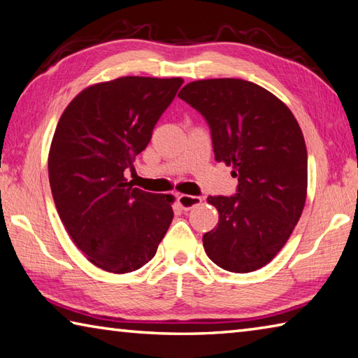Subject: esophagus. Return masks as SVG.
<instances>
[{"instance_id": "34e87169", "label": "esophagus", "mask_w": 358, "mask_h": 358, "mask_svg": "<svg viewBox=\"0 0 358 358\" xmlns=\"http://www.w3.org/2000/svg\"><path fill=\"white\" fill-rule=\"evenodd\" d=\"M203 203V199L199 196H192V195H179L178 196V204L180 206V209L184 210H190L193 208H196Z\"/></svg>"}]
</instances>
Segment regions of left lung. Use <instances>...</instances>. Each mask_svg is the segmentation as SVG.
<instances>
[{"label": "left lung", "mask_w": 358, "mask_h": 358, "mask_svg": "<svg viewBox=\"0 0 358 358\" xmlns=\"http://www.w3.org/2000/svg\"><path fill=\"white\" fill-rule=\"evenodd\" d=\"M206 117L215 160L233 166L236 196H209L218 224L203 245L218 267L248 273L268 264L302 215L308 187L303 134L291 110L241 78L192 81L179 92Z\"/></svg>", "instance_id": "8db88e82"}]
</instances>
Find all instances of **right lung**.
Returning <instances> with one entry per match:
<instances>
[{"label":"right lung","mask_w":358,"mask_h":358,"mask_svg":"<svg viewBox=\"0 0 358 358\" xmlns=\"http://www.w3.org/2000/svg\"><path fill=\"white\" fill-rule=\"evenodd\" d=\"M182 78L121 77L85 87L66 106L48 152L62 224L86 259L129 273L154 258L173 220V195L135 189L124 171L150 141Z\"/></svg>","instance_id":"right-lung-1"}]
</instances>
